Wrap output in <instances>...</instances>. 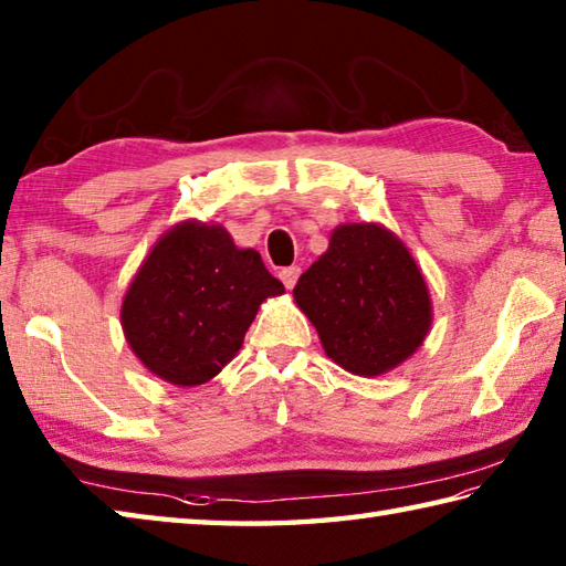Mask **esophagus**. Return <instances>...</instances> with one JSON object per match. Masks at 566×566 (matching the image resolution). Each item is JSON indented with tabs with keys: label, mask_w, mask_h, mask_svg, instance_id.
<instances>
[{
	"label": "esophagus",
	"mask_w": 566,
	"mask_h": 566,
	"mask_svg": "<svg viewBox=\"0 0 566 566\" xmlns=\"http://www.w3.org/2000/svg\"><path fill=\"white\" fill-rule=\"evenodd\" d=\"M300 274H302L300 266H284V270L280 272V280L284 282L286 290H294V284H296V280H300Z\"/></svg>",
	"instance_id": "esophagus-1"
}]
</instances>
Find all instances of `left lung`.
Masks as SVG:
<instances>
[{"label":"left lung","instance_id":"8db88e82","mask_svg":"<svg viewBox=\"0 0 566 566\" xmlns=\"http://www.w3.org/2000/svg\"><path fill=\"white\" fill-rule=\"evenodd\" d=\"M326 356L356 376H381L428 336L433 306L408 248L384 224H338L328 250L294 286Z\"/></svg>","mask_w":566,"mask_h":566}]
</instances>
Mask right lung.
I'll use <instances>...</instances> for the list:
<instances>
[{
	"mask_svg": "<svg viewBox=\"0 0 566 566\" xmlns=\"http://www.w3.org/2000/svg\"><path fill=\"white\" fill-rule=\"evenodd\" d=\"M282 292L260 252L240 250L222 224L185 220L153 244L133 276L123 334L150 374L200 386L238 356L260 304Z\"/></svg>",
	"mask_w": 566,
	"mask_h": 566,
	"instance_id": "1",
	"label": "right lung"
}]
</instances>
